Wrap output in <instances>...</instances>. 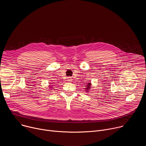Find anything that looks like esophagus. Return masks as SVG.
<instances>
[{
	"label": "esophagus",
	"mask_w": 146,
	"mask_h": 146,
	"mask_svg": "<svg viewBox=\"0 0 146 146\" xmlns=\"http://www.w3.org/2000/svg\"><path fill=\"white\" fill-rule=\"evenodd\" d=\"M72 80V77H68V82H71Z\"/></svg>",
	"instance_id": "obj_1"
}]
</instances>
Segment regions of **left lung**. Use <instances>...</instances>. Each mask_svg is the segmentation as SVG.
Returning <instances> with one entry per match:
<instances>
[{
  "mask_svg": "<svg viewBox=\"0 0 146 146\" xmlns=\"http://www.w3.org/2000/svg\"><path fill=\"white\" fill-rule=\"evenodd\" d=\"M91 83H88L87 84V86H86V88H86V91H87V92H88V91H90L89 90H90V88L91 87Z\"/></svg>",
  "mask_w": 146,
  "mask_h": 146,
  "instance_id": "8db88e82",
  "label": "left lung"
}]
</instances>
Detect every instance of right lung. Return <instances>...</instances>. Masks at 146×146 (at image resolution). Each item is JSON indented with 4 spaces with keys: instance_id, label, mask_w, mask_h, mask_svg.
<instances>
[{
    "instance_id": "add662e5",
    "label": "right lung",
    "mask_w": 146,
    "mask_h": 146,
    "mask_svg": "<svg viewBox=\"0 0 146 146\" xmlns=\"http://www.w3.org/2000/svg\"><path fill=\"white\" fill-rule=\"evenodd\" d=\"M49 86H49V87H50V88H52V86H53V85H49Z\"/></svg>"
}]
</instances>
